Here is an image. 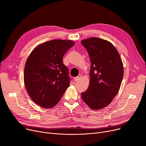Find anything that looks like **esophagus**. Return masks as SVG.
I'll list each match as a JSON object with an SVG mask.
<instances>
[{
    "label": "esophagus",
    "instance_id": "1",
    "mask_svg": "<svg viewBox=\"0 0 146 146\" xmlns=\"http://www.w3.org/2000/svg\"><path fill=\"white\" fill-rule=\"evenodd\" d=\"M80 78H81V75L79 74V75L78 76V77H76V78H74V81H78Z\"/></svg>",
    "mask_w": 146,
    "mask_h": 146
}]
</instances>
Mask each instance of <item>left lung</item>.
Here are the masks:
<instances>
[{
    "label": "left lung",
    "instance_id": "left-lung-1",
    "mask_svg": "<svg viewBox=\"0 0 146 146\" xmlns=\"http://www.w3.org/2000/svg\"><path fill=\"white\" fill-rule=\"evenodd\" d=\"M90 57V83L81 93L82 99L93 110L108 105L119 90L123 78V64L119 54L109 41L92 37L82 41Z\"/></svg>",
    "mask_w": 146,
    "mask_h": 146
}]
</instances>
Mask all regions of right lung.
I'll list each match as a JSON object with an SVG mask.
<instances>
[{"label": "right lung", "instance_id": "1", "mask_svg": "<svg viewBox=\"0 0 146 146\" xmlns=\"http://www.w3.org/2000/svg\"><path fill=\"white\" fill-rule=\"evenodd\" d=\"M74 44L70 40L45 42L36 47L26 61L25 88L33 101L42 108H50L58 104L70 85L63 57Z\"/></svg>", "mask_w": 146, "mask_h": 146}]
</instances>
